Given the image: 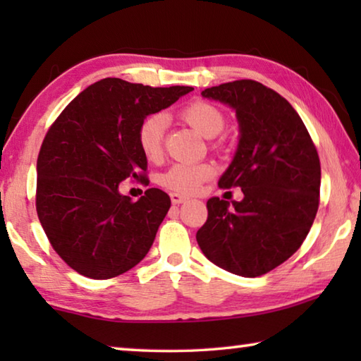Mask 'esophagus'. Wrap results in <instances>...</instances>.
<instances>
[{"label":"esophagus","instance_id":"34e87169","mask_svg":"<svg viewBox=\"0 0 361 361\" xmlns=\"http://www.w3.org/2000/svg\"><path fill=\"white\" fill-rule=\"evenodd\" d=\"M170 200H172L173 205H180L183 202H186L188 197H186V195L178 194V192H172V194H170Z\"/></svg>","mask_w":361,"mask_h":361}]
</instances>
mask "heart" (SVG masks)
<instances>
[{"instance_id": "b5f03b06", "label": "heart", "mask_w": 361, "mask_h": 361, "mask_svg": "<svg viewBox=\"0 0 361 361\" xmlns=\"http://www.w3.org/2000/svg\"><path fill=\"white\" fill-rule=\"evenodd\" d=\"M180 118L207 138L219 135L226 126L221 109L204 100L189 103L180 111ZM166 126L167 121L162 114H151L140 122L137 142L148 161H157L161 157ZM213 175L215 167L212 164H175L161 176V185L175 192L195 194Z\"/></svg>"}]
</instances>
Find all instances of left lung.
<instances>
[{"instance_id": "obj_1", "label": "left lung", "mask_w": 361, "mask_h": 361, "mask_svg": "<svg viewBox=\"0 0 361 361\" xmlns=\"http://www.w3.org/2000/svg\"><path fill=\"white\" fill-rule=\"evenodd\" d=\"M235 109L239 148L218 186H239L240 202L212 197L195 239L213 264L259 277L302 245L319 210L320 159L288 100L253 79L202 90Z\"/></svg>"}]
</instances>
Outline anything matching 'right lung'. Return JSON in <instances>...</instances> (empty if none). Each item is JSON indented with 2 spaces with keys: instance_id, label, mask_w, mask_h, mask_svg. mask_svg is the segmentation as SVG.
Masks as SVG:
<instances>
[{
  "instance_id": "add662e5",
  "label": "right lung",
  "mask_w": 361,
  "mask_h": 361,
  "mask_svg": "<svg viewBox=\"0 0 361 361\" xmlns=\"http://www.w3.org/2000/svg\"><path fill=\"white\" fill-rule=\"evenodd\" d=\"M191 90L105 78L75 97L49 127L36 162V212L52 248L78 274L118 277L149 252L170 197L149 188L135 202L119 185H148L140 122Z\"/></svg>"
}]
</instances>
